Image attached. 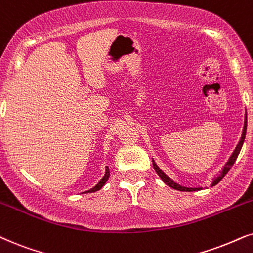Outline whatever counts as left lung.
Wrapping results in <instances>:
<instances>
[{"mask_svg":"<svg viewBox=\"0 0 253 253\" xmlns=\"http://www.w3.org/2000/svg\"><path fill=\"white\" fill-rule=\"evenodd\" d=\"M247 126H248V120H247V116H245V120H244V127H243V132H242L241 139H239L237 146H236V149L234 150V152H232V155L230 156V158H229L227 164H225V165L223 166L222 172L219 173L218 176H216V178H215L214 180H212L211 187L215 186V185H217V183H218L219 181H221V180H222L223 178H224L225 174H227L229 170H230L232 165H234V164H235L236 159H237V157H238V155H239V152H241V149H242V146H243V143H244L245 134H247ZM152 164H153V169H156L157 174L159 175V178L162 179L163 181L165 182L167 186L172 187V188L176 189V191H181V192H194V191H200V189H201V188H200V187H199V188H192V187H185V186L179 185V183L174 182L172 179L169 178V176H167V175L165 174V173H164L163 170L159 169L158 165H157V164L155 163V160H153V159H152Z\"/></svg>","mask_w":253,"mask_h":253,"instance_id":"left-lung-1","label":"left lung"}]
</instances>
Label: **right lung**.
Here are the masks:
<instances>
[{
    "label": "right lung",
    "mask_w": 253,
    "mask_h": 253,
    "mask_svg": "<svg viewBox=\"0 0 253 253\" xmlns=\"http://www.w3.org/2000/svg\"><path fill=\"white\" fill-rule=\"evenodd\" d=\"M109 175H110V172H109V169H108V166H107L106 167V174H104L103 178L100 180V182H98L96 186H94L93 188H90L89 191H87V192H84V193H89V192L93 193V192H96V191H98V189L102 188V186L108 181V179H109Z\"/></svg>",
    "instance_id": "add662e5"
}]
</instances>
